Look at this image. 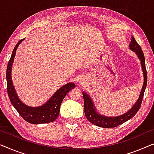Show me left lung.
Instances as JSON below:
<instances>
[{
  "mask_svg": "<svg viewBox=\"0 0 154 154\" xmlns=\"http://www.w3.org/2000/svg\"><path fill=\"white\" fill-rule=\"evenodd\" d=\"M129 48L132 51H135L136 54L138 56V58H139V59L140 60L143 74H144V84H143L139 98H138L137 102L135 103V105L126 113L123 114V115L116 116V117H109V116H105L100 114L96 111V106L94 105L90 96L86 93L82 92L84 103V113H85L86 117L87 118V119L92 124L98 125L99 127L105 128L116 127L118 125L122 124V123L127 121L128 120L131 119V118H133L138 112V110L140 109L147 83V73L146 66H145V58L141 47L138 45V43L136 42L135 39L133 36H132L131 38V44L129 45Z\"/></svg>",
  "mask_w": 154,
  "mask_h": 154,
  "instance_id": "obj_1",
  "label": "left lung"
}]
</instances>
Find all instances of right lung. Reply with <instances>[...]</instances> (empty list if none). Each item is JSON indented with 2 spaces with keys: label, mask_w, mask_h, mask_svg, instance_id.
Returning <instances> with one entry per match:
<instances>
[{
  "label": "right lung",
  "mask_w": 154,
  "mask_h": 154,
  "mask_svg": "<svg viewBox=\"0 0 154 154\" xmlns=\"http://www.w3.org/2000/svg\"><path fill=\"white\" fill-rule=\"evenodd\" d=\"M24 39L19 40L16 46L14 47L12 56L8 64L7 71H6V79H7L8 94L10 100L21 117L27 122L33 123V124L53 122L57 119L58 114H59L60 107L63 100L70 90L75 88V85L74 83L70 82V83L66 84V85L63 86L49 99L47 103L40 107H32L24 105L19 100L18 96H17L14 85H13L11 76L12 66L13 61H14L15 54H16V50L19 44Z\"/></svg>",
  "instance_id": "obj_1"
}]
</instances>
